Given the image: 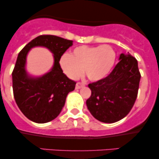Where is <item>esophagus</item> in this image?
Returning a JSON list of instances; mask_svg holds the SVG:
<instances>
[{
    "instance_id": "1",
    "label": "esophagus",
    "mask_w": 159,
    "mask_h": 159,
    "mask_svg": "<svg viewBox=\"0 0 159 159\" xmlns=\"http://www.w3.org/2000/svg\"><path fill=\"white\" fill-rule=\"evenodd\" d=\"M85 85H86V84L83 83V82H78V83L76 84L75 88L76 89H80V88H81V87H84Z\"/></svg>"
}]
</instances>
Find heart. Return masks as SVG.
I'll return each instance as SVG.
<instances>
[{
	"mask_svg": "<svg viewBox=\"0 0 159 159\" xmlns=\"http://www.w3.org/2000/svg\"><path fill=\"white\" fill-rule=\"evenodd\" d=\"M116 57L114 49L109 45H81L70 54L62 56L60 63L63 72L72 79H78L84 71L91 81H99L110 73Z\"/></svg>",
	"mask_w": 159,
	"mask_h": 159,
	"instance_id": "1",
	"label": "heart"
}]
</instances>
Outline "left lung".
<instances>
[{"label": "left lung", "instance_id": "obj_1", "mask_svg": "<svg viewBox=\"0 0 159 159\" xmlns=\"http://www.w3.org/2000/svg\"><path fill=\"white\" fill-rule=\"evenodd\" d=\"M140 79L135 57L129 53L120 54L119 63L107 77L88 84L91 96L86 104L91 114L106 123L125 117L136 101Z\"/></svg>", "mask_w": 159, "mask_h": 159}]
</instances>
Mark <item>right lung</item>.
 <instances>
[{"mask_svg": "<svg viewBox=\"0 0 159 159\" xmlns=\"http://www.w3.org/2000/svg\"><path fill=\"white\" fill-rule=\"evenodd\" d=\"M72 40L54 35H41L34 39L19 52L12 71V90L18 107L25 116L36 123L55 119L61 112L67 95L73 91L76 82L63 72L60 60ZM43 46L54 54L55 63L50 72L39 78H32L25 71L26 57L30 49Z\"/></svg>", "mask_w": 159, "mask_h": 159, "instance_id": "obj_1", "label": "right lung"}]
</instances>
